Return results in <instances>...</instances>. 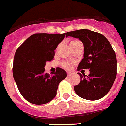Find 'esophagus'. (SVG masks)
<instances>
[{
    "instance_id": "obj_1",
    "label": "esophagus",
    "mask_w": 126,
    "mask_h": 126,
    "mask_svg": "<svg viewBox=\"0 0 126 126\" xmlns=\"http://www.w3.org/2000/svg\"><path fill=\"white\" fill-rule=\"evenodd\" d=\"M73 74V72L71 71H67V76H70Z\"/></svg>"
}]
</instances>
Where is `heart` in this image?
I'll return each mask as SVG.
<instances>
[{
    "mask_svg": "<svg viewBox=\"0 0 126 126\" xmlns=\"http://www.w3.org/2000/svg\"><path fill=\"white\" fill-rule=\"evenodd\" d=\"M76 42L75 40H73V41H71L70 42V44L73 43V42ZM73 62H71V61H64V62H62V66L64 67V68H66V69H69L71 67V65H72Z\"/></svg>",
    "mask_w": 126,
    "mask_h": 126,
    "instance_id": "b5f03b06",
    "label": "heart"
}]
</instances>
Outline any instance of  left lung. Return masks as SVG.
<instances>
[{
	"label": "left lung",
	"mask_w": 126,
	"mask_h": 126,
	"mask_svg": "<svg viewBox=\"0 0 126 126\" xmlns=\"http://www.w3.org/2000/svg\"><path fill=\"white\" fill-rule=\"evenodd\" d=\"M79 38L84 44V59L77 70L89 69L88 76L81 75L80 82L74 86L81 98L96 100L109 92L117 76V57L111 44L102 34L87 29L66 33V37Z\"/></svg>",
	"instance_id": "8db88e82"
}]
</instances>
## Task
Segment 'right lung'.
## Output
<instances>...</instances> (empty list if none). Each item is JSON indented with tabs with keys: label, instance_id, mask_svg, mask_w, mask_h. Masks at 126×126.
I'll list each match as a JSON object with an SVG mask.
<instances>
[{
	"label": "right lung",
	"instance_id": "right-lung-1",
	"mask_svg": "<svg viewBox=\"0 0 126 126\" xmlns=\"http://www.w3.org/2000/svg\"><path fill=\"white\" fill-rule=\"evenodd\" d=\"M64 34L37 33L30 36L15 54L13 75L20 94L33 104H44L55 97L59 83L67 77L66 71L57 67L50 75L44 72L46 62L55 56Z\"/></svg>",
	"mask_w": 126,
	"mask_h": 126
}]
</instances>
